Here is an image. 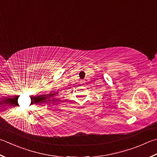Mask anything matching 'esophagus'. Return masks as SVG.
Wrapping results in <instances>:
<instances>
[{
  "mask_svg": "<svg viewBox=\"0 0 157 157\" xmlns=\"http://www.w3.org/2000/svg\"><path fill=\"white\" fill-rule=\"evenodd\" d=\"M84 82H85V81H82V83H84Z\"/></svg>",
  "mask_w": 157,
  "mask_h": 157,
  "instance_id": "34e87169",
  "label": "esophagus"
}]
</instances>
